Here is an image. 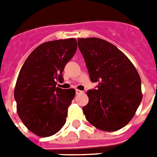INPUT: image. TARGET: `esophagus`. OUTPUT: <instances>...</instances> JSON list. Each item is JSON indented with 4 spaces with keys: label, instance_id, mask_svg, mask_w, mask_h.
Wrapping results in <instances>:
<instances>
[{
    "label": "esophagus",
    "instance_id": "esophagus-1",
    "mask_svg": "<svg viewBox=\"0 0 157 157\" xmlns=\"http://www.w3.org/2000/svg\"><path fill=\"white\" fill-rule=\"evenodd\" d=\"M84 92L81 90H79V89H76V95H79V94H81V93H83Z\"/></svg>",
    "mask_w": 157,
    "mask_h": 157
}]
</instances>
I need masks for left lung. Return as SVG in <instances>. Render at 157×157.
Returning a JSON list of instances; mask_svg holds the SVG:
<instances>
[{
	"label": "left lung",
	"instance_id": "8db88e82",
	"mask_svg": "<svg viewBox=\"0 0 157 157\" xmlns=\"http://www.w3.org/2000/svg\"><path fill=\"white\" fill-rule=\"evenodd\" d=\"M90 80L98 82L87 92L86 120L98 129H121L134 117L142 100L141 80L127 56L113 44L97 37L79 38Z\"/></svg>",
	"mask_w": 157,
	"mask_h": 157
}]
</instances>
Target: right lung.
<instances>
[{
  "instance_id": "1",
  "label": "right lung",
  "mask_w": 157,
  "mask_h": 157,
  "mask_svg": "<svg viewBox=\"0 0 157 157\" xmlns=\"http://www.w3.org/2000/svg\"><path fill=\"white\" fill-rule=\"evenodd\" d=\"M77 48L74 38L45 42L36 48L18 75L14 98L17 113L29 130L47 137L61 129L76 92L56 86Z\"/></svg>"
}]
</instances>
